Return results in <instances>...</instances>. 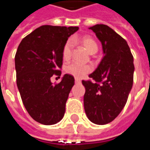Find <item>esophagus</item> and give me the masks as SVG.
Returning a JSON list of instances; mask_svg holds the SVG:
<instances>
[{"label":"esophagus","mask_w":150,"mask_h":150,"mask_svg":"<svg viewBox=\"0 0 150 150\" xmlns=\"http://www.w3.org/2000/svg\"><path fill=\"white\" fill-rule=\"evenodd\" d=\"M75 83H81V80L78 78H75Z\"/></svg>","instance_id":"1"}]
</instances>
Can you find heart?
Here are the masks:
<instances>
[{
	"label": "heart",
	"mask_w": 150,
	"mask_h": 150,
	"mask_svg": "<svg viewBox=\"0 0 150 150\" xmlns=\"http://www.w3.org/2000/svg\"><path fill=\"white\" fill-rule=\"evenodd\" d=\"M78 42L81 43L90 54H96L97 52V43L96 42V41L92 38L89 36H83L79 38L74 37L67 40L62 46V59L65 61H67L71 58L74 42ZM92 70H93V67L91 64H81L76 62H71L66 67V72L76 78L83 77L87 74L92 71Z\"/></svg>",
	"instance_id": "obj_1"
}]
</instances>
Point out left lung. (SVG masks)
Masks as SVG:
<instances>
[{
  "label": "left lung",
  "instance_id": "obj_1",
  "mask_svg": "<svg viewBox=\"0 0 150 150\" xmlns=\"http://www.w3.org/2000/svg\"><path fill=\"white\" fill-rule=\"evenodd\" d=\"M102 43L104 56L96 70L83 80L88 118L96 125L112 121L125 107L133 83V56L125 40L106 25L90 27Z\"/></svg>",
  "mask_w": 150,
  "mask_h": 150
}]
</instances>
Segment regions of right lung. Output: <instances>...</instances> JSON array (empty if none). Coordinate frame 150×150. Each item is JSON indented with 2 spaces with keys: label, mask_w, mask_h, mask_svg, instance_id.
Here are the masks:
<instances>
[{
  "label": "right lung",
  "mask_w": 150,
  "mask_h": 150,
  "mask_svg": "<svg viewBox=\"0 0 150 150\" xmlns=\"http://www.w3.org/2000/svg\"><path fill=\"white\" fill-rule=\"evenodd\" d=\"M77 26L42 25L21 40L15 54L17 85L30 116L37 122L50 125L62 119L69 93L75 84L71 75L53 84V75L60 76L62 50Z\"/></svg>",
  "instance_id": "add662e5"
}]
</instances>
